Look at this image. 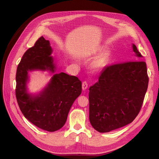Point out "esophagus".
<instances>
[{
    "mask_svg": "<svg viewBox=\"0 0 159 159\" xmlns=\"http://www.w3.org/2000/svg\"><path fill=\"white\" fill-rule=\"evenodd\" d=\"M88 83L86 82V81H84V82L82 83V89L85 90L86 89L88 88Z\"/></svg>",
    "mask_w": 159,
    "mask_h": 159,
    "instance_id": "1",
    "label": "esophagus"
}]
</instances>
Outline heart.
<instances>
[{"label": "heart", "instance_id": "obj_1", "mask_svg": "<svg viewBox=\"0 0 159 159\" xmlns=\"http://www.w3.org/2000/svg\"><path fill=\"white\" fill-rule=\"evenodd\" d=\"M101 50H102V48H98V49H96L92 53H91L89 55H88V56L91 55L96 54L97 53L99 52ZM108 57H109V55L107 53H102V54H100L92 61V63L91 64V68L95 71L102 70L105 68V66H106L108 61Z\"/></svg>", "mask_w": 159, "mask_h": 159}]
</instances>
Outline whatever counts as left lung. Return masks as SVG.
Returning a JSON list of instances; mask_svg holds the SVG:
<instances>
[{
  "label": "left lung",
  "instance_id": "left-lung-1",
  "mask_svg": "<svg viewBox=\"0 0 159 159\" xmlns=\"http://www.w3.org/2000/svg\"><path fill=\"white\" fill-rule=\"evenodd\" d=\"M137 60L142 57L134 44ZM148 84L145 61H133L107 66L89 88V121L99 133L131 123L137 116Z\"/></svg>",
  "mask_w": 159,
  "mask_h": 159
}]
</instances>
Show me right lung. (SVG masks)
I'll list each match as a JSON object with an SVG mask.
<instances>
[{
  "mask_svg": "<svg viewBox=\"0 0 159 159\" xmlns=\"http://www.w3.org/2000/svg\"><path fill=\"white\" fill-rule=\"evenodd\" d=\"M49 40L41 36L26 50L18 64L16 74V97L24 116L36 127L54 132L63 127L74 101L81 93V81L64 72L56 73ZM48 70L52 75L40 93L28 92V73Z\"/></svg>",
  "mask_w": 159,
  "mask_h": 159,
  "instance_id": "obj_1",
  "label": "right lung"
}]
</instances>
